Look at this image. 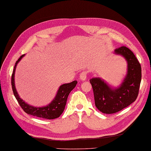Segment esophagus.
I'll return each mask as SVG.
<instances>
[{
  "mask_svg": "<svg viewBox=\"0 0 151 151\" xmlns=\"http://www.w3.org/2000/svg\"><path fill=\"white\" fill-rule=\"evenodd\" d=\"M87 72L86 71H83L82 73H80V79L82 81H85L87 78Z\"/></svg>",
  "mask_w": 151,
  "mask_h": 151,
  "instance_id": "obj_1",
  "label": "esophagus"
}]
</instances>
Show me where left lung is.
<instances>
[{
  "mask_svg": "<svg viewBox=\"0 0 151 151\" xmlns=\"http://www.w3.org/2000/svg\"><path fill=\"white\" fill-rule=\"evenodd\" d=\"M115 53L123 56L127 63V75L121 86L111 88L101 78L90 80L95 105L100 111L106 114L121 111L137 99L142 78L140 64L132 51L122 46L115 49Z\"/></svg>",
  "mask_w": 151,
  "mask_h": 151,
  "instance_id": "left-lung-1",
  "label": "left lung"
}]
</instances>
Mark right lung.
I'll list each match as a JSON object with an SVG mask.
<instances>
[{
	"mask_svg": "<svg viewBox=\"0 0 151 151\" xmlns=\"http://www.w3.org/2000/svg\"><path fill=\"white\" fill-rule=\"evenodd\" d=\"M25 55H22L15 63L13 72L11 76V86L13 94L16 98L19 105L25 112L29 115L36 116L37 117L46 119H53L60 117L65 109L68 97L71 91L74 88L77 83V81L75 80L69 83H64L60 86L55 98L48 105L43 107H35L26 103L20 98L14 86V73L18 63Z\"/></svg>",
	"mask_w": 151,
	"mask_h": 151,
	"instance_id": "obj_1",
	"label": "right lung"
}]
</instances>
